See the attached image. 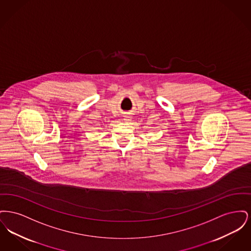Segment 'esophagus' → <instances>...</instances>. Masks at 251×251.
Instances as JSON below:
<instances>
[{
  "label": "esophagus",
  "mask_w": 251,
  "mask_h": 251,
  "mask_svg": "<svg viewBox=\"0 0 251 251\" xmlns=\"http://www.w3.org/2000/svg\"><path fill=\"white\" fill-rule=\"evenodd\" d=\"M124 120H131V117H130V116H125Z\"/></svg>",
  "instance_id": "1"
}]
</instances>
